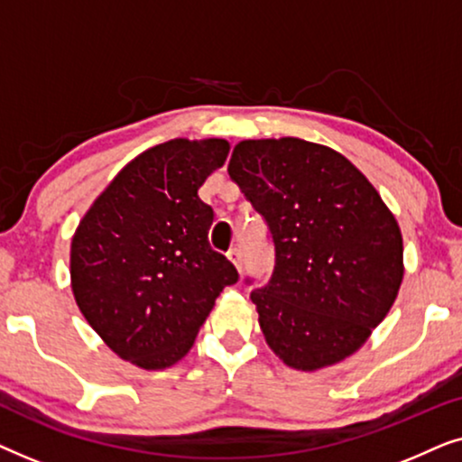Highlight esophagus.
I'll list each match as a JSON object with an SVG mask.
<instances>
[{"label": "esophagus", "mask_w": 462, "mask_h": 462, "mask_svg": "<svg viewBox=\"0 0 462 462\" xmlns=\"http://www.w3.org/2000/svg\"><path fill=\"white\" fill-rule=\"evenodd\" d=\"M226 254H229L233 264H236L239 273H242V269H244V252H242V248H231L229 252H226Z\"/></svg>", "instance_id": "esophagus-1"}]
</instances>
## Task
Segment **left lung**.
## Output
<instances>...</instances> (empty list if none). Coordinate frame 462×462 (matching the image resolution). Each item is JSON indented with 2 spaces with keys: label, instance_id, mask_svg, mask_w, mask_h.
<instances>
[{
  "label": "left lung",
  "instance_id": "8db88e82",
  "mask_svg": "<svg viewBox=\"0 0 462 462\" xmlns=\"http://www.w3.org/2000/svg\"><path fill=\"white\" fill-rule=\"evenodd\" d=\"M226 170L269 226L275 264L250 299L271 349L299 370L351 356L403 277L402 233L381 195L346 157L300 138L239 143Z\"/></svg>",
  "mask_w": 462,
  "mask_h": 462
}]
</instances>
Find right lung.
Returning <instances> with one entry per match:
<instances>
[{
    "mask_svg": "<svg viewBox=\"0 0 462 462\" xmlns=\"http://www.w3.org/2000/svg\"><path fill=\"white\" fill-rule=\"evenodd\" d=\"M229 143L176 141L144 151L119 172L71 242L79 311L119 357L144 370L172 365L191 349L214 300L239 280L212 250L214 210L199 187Z\"/></svg>",
    "mask_w": 462,
    "mask_h": 462,
    "instance_id": "add662e5",
    "label": "right lung"
}]
</instances>
